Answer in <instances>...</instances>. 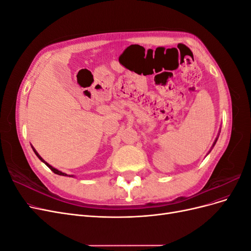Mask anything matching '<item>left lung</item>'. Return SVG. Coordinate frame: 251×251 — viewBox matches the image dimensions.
<instances>
[{"label":"left lung","mask_w":251,"mask_h":251,"mask_svg":"<svg viewBox=\"0 0 251 251\" xmlns=\"http://www.w3.org/2000/svg\"><path fill=\"white\" fill-rule=\"evenodd\" d=\"M218 138H219V135H218V137H217V138H216V140H215V142H214V144H212V148H214V147H215V144H216V142H217V140H218ZM212 148H211V149H212Z\"/></svg>","instance_id":"left-lung-1"}]
</instances>
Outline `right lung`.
<instances>
[{"label":"right lung","instance_id":"right-lung-1","mask_svg":"<svg viewBox=\"0 0 251 251\" xmlns=\"http://www.w3.org/2000/svg\"><path fill=\"white\" fill-rule=\"evenodd\" d=\"M31 148H32L33 151H34V153H35V155H36L37 157H39V159H40V160H41L42 162H44L45 164H46V165L48 166V168H49V169H50V170H51V171H52L53 173H54V174H56V175H60V176H68V175H67V174H65V173H63V172H60V171L56 170L55 168H53V166H52V165H50L49 163H47V162H46V161H45V160H44V159H43V158H42V157L40 156V154H39V153H37V151H35V149H34V148H33L32 146H31ZM68 177H72V176H68Z\"/></svg>","mask_w":251,"mask_h":251}]
</instances>
